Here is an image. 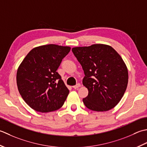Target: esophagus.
Wrapping results in <instances>:
<instances>
[{"label": "esophagus", "instance_id": "obj_1", "mask_svg": "<svg viewBox=\"0 0 147 147\" xmlns=\"http://www.w3.org/2000/svg\"><path fill=\"white\" fill-rule=\"evenodd\" d=\"M80 86V84L78 83V84H76V86H73V88L75 89H77V88H79Z\"/></svg>", "mask_w": 147, "mask_h": 147}]
</instances>
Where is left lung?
Listing matches in <instances>:
<instances>
[{
    "label": "left lung",
    "instance_id": "obj_1",
    "mask_svg": "<svg viewBox=\"0 0 147 147\" xmlns=\"http://www.w3.org/2000/svg\"><path fill=\"white\" fill-rule=\"evenodd\" d=\"M71 50L85 74L82 84L88 89V95L82 100L85 106L96 112L114 108L128 83L127 68L121 56L112 47L103 44Z\"/></svg>",
    "mask_w": 147,
    "mask_h": 147
}]
</instances>
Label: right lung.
<instances>
[{"mask_svg":"<svg viewBox=\"0 0 147 147\" xmlns=\"http://www.w3.org/2000/svg\"><path fill=\"white\" fill-rule=\"evenodd\" d=\"M70 49L56 44L35 47L18 68L16 82L20 94L35 111L51 112L63 105L69 90L56 70Z\"/></svg>","mask_w":147,"mask_h":147,"instance_id":"1","label":"right lung"}]
</instances>
